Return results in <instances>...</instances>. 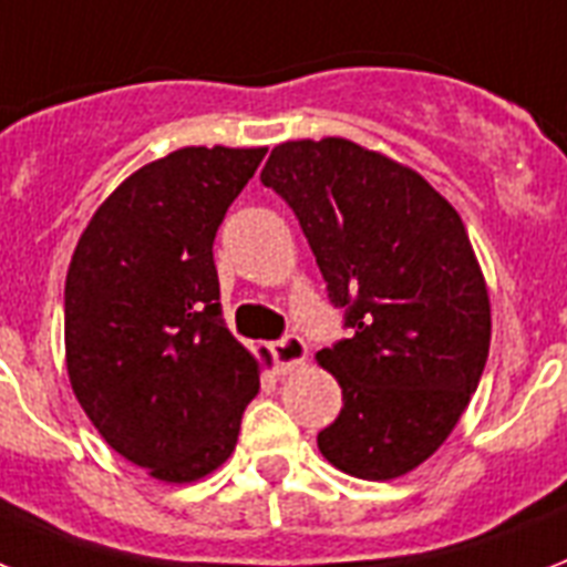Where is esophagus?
I'll return each mask as SVG.
<instances>
[{
	"label": "esophagus",
	"mask_w": 567,
	"mask_h": 567,
	"mask_svg": "<svg viewBox=\"0 0 567 567\" xmlns=\"http://www.w3.org/2000/svg\"><path fill=\"white\" fill-rule=\"evenodd\" d=\"M270 355H274L276 370L291 372V370H297L299 363H306L308 349H306V343H302V338H297V334H285V338H279L270 343Z\"/></svg>",
	"instance_id": "obj_1"
}]
</instances>
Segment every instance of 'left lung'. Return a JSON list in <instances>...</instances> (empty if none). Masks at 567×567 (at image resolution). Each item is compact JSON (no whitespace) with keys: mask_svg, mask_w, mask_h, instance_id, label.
Wrapping results in <instances>:
<instances>
[{"mask_svg":"<svg viewBox=\"0 0 567 567\" xmlns=\"http://www.w3.org/2000/svg\"><path fill=\"white\" fill-rule=\"evenodd\" d=\"M261 183L297 215L349 329L317 352L343 390L320 454L361 481L408 475L457 425L489 355L466 227L427 179L338 136L276 145Z\"/></svg>","mask_w":567,"mask_h":567,"instance_id":"8db88e82","label":"left lung"}]
</instances>
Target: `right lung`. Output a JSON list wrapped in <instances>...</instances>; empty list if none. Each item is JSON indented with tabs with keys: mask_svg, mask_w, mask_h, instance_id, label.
I'll use <instances>...</instances> for the list:
<instances>
[{
	"mask_svg": "<svg viewBox=\"0 0 567 567\" xmlns=\"http://www.w3.org/2000/svg\"><path fill=\"white\" fill-rule=\"evenodd\" d=\"M268 148H179L99 206L66 274V370L99 434L151 477L233 454L259 361L220 315L212 244ZM268 358V352H265Z\"/></svg>",
	"mask_w": 567,
	"mask_h": 567,
	"instance_id": "obj_1",
	"label": "right lung"
}]
</instances>
